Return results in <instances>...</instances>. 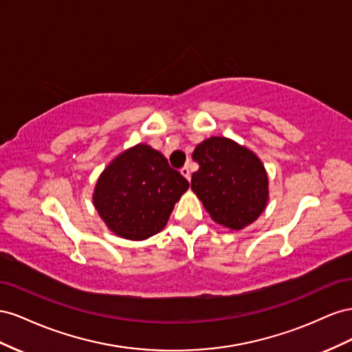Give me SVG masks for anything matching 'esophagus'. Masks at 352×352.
Masks as SVG:
<instances>
[{"label":"esophagus","instance_id":"1","mask_svg":"<svg viewBox=\"0 0 352 352\" xmlns=\"http://www.w3.org/2000/svg\"><path fill=\"white\" fill-rule=\"evenodd\" d=\"M182 174L188 179L190 182V178H192V174H190V168L188 166H184V168H182Z\"/></svg>","mask_w":352,"mask_h":352}]
</instances>
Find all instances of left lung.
Wrapping results in <instances>:
<instances>
[{
	"label": "left lung",
	"instance_id": "obj_1",
	"mask_svg": "<svg viewBox=\"0 0 352 352\" xmlns=\"http://www.w3.org/2000/svg\"><path fill=\"white\" fill-rule=\"evenodd\" d=\"M192 190L217 224L242 230L264 212L268 177L259 157L226 137H210L196 146Z\"/></svg>",
	"mask_w": 352,
	"mask_h": 352
}]
</instances>
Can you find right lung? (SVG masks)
Wrapping results in <instances>:
<instances>
[{
  "instance_id": "obj_1",
  "label": "right lung",
  "mask_w": 352,
  "mask_h": 352,
  "mask_svg": "<svg viewBox=\"0 0 352 352\" xmlns=\"http://www.w3.org/2000/svg\"><path fill=\"white\" fill-rule=\"evenodd\" d=\"M188 186L162 153L147 144H137L104 168L97 179L93 202L116 236L144 240L164 230Z\"/></svg>"
}]
</instances>
